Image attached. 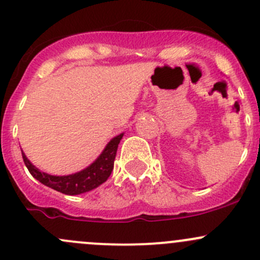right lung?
<instances>
[{
	"mask_svg": "<svg viewBox=\"0 0 260 260\" xmlns=\"http://www.w3.org/2000/svg\"><path fill=\"white\" fill-rule=\"evenodd\" d=\"M122 137L123 133H120V135L112 138L108 145L106 146V148L103 149V152L99 154L98 158L90 166L79 172L68 175V176H52V175L40 171L38 167H35L28 161L23 152L22 158L30 174L36 180L40 181L43 185L54 188L61 193H65V195H80V193L88 192V191L98 187L108 180L112 171H113L115 154H117L118 145H119Z\"/></svg>",
	"mask_w": 260,
	"mask_h": 260,
	"instance_id": "add662e5",
	"label": "right lung"
}]
</instances>
